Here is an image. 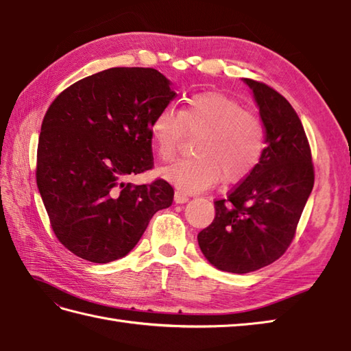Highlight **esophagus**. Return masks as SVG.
I'll return each instance as SVG.
<instances>
[{"instance_id":"1","label":"esophagus","mask_w":351,"mask_h":351,"mask_svg":"<svg viewBox=\"0 0 351 351\" xmlns=\"http://www.w3.org/2000/svg\"><path fill=\"white\" fill-rule=\"evenodd\" d=\"M175 202L176 204H185V202H189V195H185L184 191H175Z\"/></svg>"}]
</instances>
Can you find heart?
<instances>
[{"mask_svg": "<svg viewBox=\"0 0 351 351\" xmlns=\"http://www.w3.org/2000/svg\"><path fill=\"white\" fill-rule=\"evenodd\" d=\"M187 134L195 141V156L180 158L158 170L164 181L187 193L213 187L221 178L234 184L256 169L265 149V132L240 102L221 93H197L180 113L173 107L158 111L149 134L161 160H169Z\"/></svg>", "mask_w": 351, "mask_h": 351, "instance_id": "b5f03b06", "label": "heart"}]
</instances>
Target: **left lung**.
Listing matches in <instances>:
<instances>
[{"instance_id": "8db88e82", "label": "left lung", "mask_w": 351, "mask_h": 351, "mask_svg": "<svg viewBox=\"0 0 351 351\" xmlns=\"http://www.w3.org/2000/svg\"><path fill=\"white\" fill-rule=\"evenodd\" d=\"M249 86L265 130V149L256 169L215 200L213 223L197 235L208 263L244 274L279 259L295 234L314 187L311 147L299 116L280 93L264 83Z\"/></svg>"}]
</instances>
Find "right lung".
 <instances>
[{
	"instance_id": "obj_1",
	"label": "right lung",
	"mask_w": 351,
	"mask_h": 351,
	"mask_svg": "<svg viewBox=\"0 0 351 351\" xmlns=\"http://www.w3.org/2000/svg\"><path fill=\"white\" fill-rule=\"evenodd\" d=\"M152 68H111L77 81L52 101L37 146V189L52 230L73 255L96 264L136 247L175 191L164 180L125 182L152 169V119L173 101Z\"/></svg>"
}]
</instances>
